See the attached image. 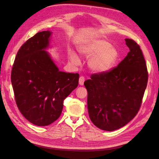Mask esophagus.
I'll return each instance as SVG.
<instances>
[{
	"mask_svg": "<svg viewBox=\"0 0 159 159\" xmlns=\"http://www.w3.org/2000/svg\"><path fill=\"white\" fill-rule=\"evenodd\" d=\"M84 81H85V78H84V76H81L80 78V79H79V84H80V85H83Z\"/></svg>",
	"mask_w": 159,
	"mask_h": 159,
	"instance_id": "1",
	"label": "esophagus"
}]
</instances>
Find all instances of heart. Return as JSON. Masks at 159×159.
<instances>
[{
    "label": "heart",
    "instance_id": "obj_1",
    "mask_svg": "<svg viewBox=\"0 0 159 159\" xmlns=\"http://www.w3.org/2000/svg\"><path fill=\"white\" fill-rule=\"evenodd\" d=\"M81 54L87 57L89 68L97 73L106 72L111 69L117 61L119 54L117 50L111 46L107 40L95 38L81 42L78 46ZM70 58L72 63L78 64L80 59L75 53L70 51Z\"/></svg>",
    "mask_w": 159,
    "mask_h": 159
}]
</instances>
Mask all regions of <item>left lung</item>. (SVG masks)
I'll return each instance as SVG.
<instances>
[{
    "label": "left lung",
    "instance_id": "obj_1",
    "mask_svg": "<svg viewBox=\"0 0 159 159\" xmlns=\"http://www.w3.org/2000/svg\"><path fill=\"white\" fill-rule=\"evenodd\" d=\"M125 40L130 51L118 66L92 74L84 82L91 121L107 131L121 128L136 116L147 85V64L140 46L131 39Z\"/></svg>",
    "mask_w": 159,
    "mask_h": 159
}]
</instances>
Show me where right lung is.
Returning a JSON list of instances; mask_svg holds the SVG:
<instances>
[{
  "label": "right lung",
  "instance_id": "obj_1",
  "mask_svg": "<svg viewBox=\"0 0 159 159\" xmlns=\"http://www.w3.org/2000/svg\"><path fill=\"white\" fill-rule=\"evenodd\" d=\"M52 32H38L19 49L11 72L18 109L37 126L49 125L59 118L64 100L78 85L79 74L59 71L46 50Z\"/></svg>",
  "mask_w": 159,
  "mask_h": 159
}]
</instances>
